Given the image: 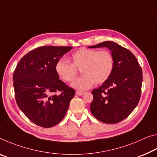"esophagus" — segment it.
Here are the masks:
<instances>
[{
	"label": "esophagus",
	"mask_w": 157,
	"mask_h": 157,
	"mask_svg": "<svg viewBox=\"0 0 157 157\" xmlns=\"http://www.w3.org/2000/svg\"><path fill=\"white\" fill-rule=\"evenodd\" d=\"M84 94V91H76V94L78 96H82V95H83Z\"/></svg>",
	"instance_id": "obj_1"
}]
</instances>
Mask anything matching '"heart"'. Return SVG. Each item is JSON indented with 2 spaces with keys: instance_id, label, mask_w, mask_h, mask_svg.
Wrapping results in <instances>:
<instances>
[{
  "instance_id": "1",
  "label": "heart",
  "mask_w": 157,
  "mask_h": 157,
  "mask_svg": "<svg viewBox=\"0 0 157 157\" xmlns=\"http://www.w3.org/2000/svg\"><path fill=\"white\" fill-rule=\"evenodd\" d=\"M71 63L64 59L56 62L55 70L64 82H71L75 78L79 70L82 75L75 80L72 86L78 90H86L94 85L100 84L110 78L114 69V58L110 52L97 51L81 48L71 55Z\"/></svg>"
}]
</instances>
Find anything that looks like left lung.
Here are the masks:
<instances>
[{"instance_id":"obj_1","label":"left lung","mask_w":157,"mask_h":157,"mask_svg":"<svg viewBox=\"0 0 157 157\" xmlns=\"http://www.w3.org/2000/svg\"><path fill=\"white\" fill-rule=\"evenodd\" d=\"M107 47L114 58V69L110 78L92 91L90 105L93 115L102 122L115 124L132 113L140 98L143 72L136 56L128 49L112 41L89 48Z\"/></svg>"}]
</instances>
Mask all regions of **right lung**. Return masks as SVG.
<instances>
[{
	"label": "right lung",
	"mask_w": 157,
	"mask_h": 157,
	"mask_svg": "<svg viewBox=\"0 0 157 157\" xmlns=\"http://www.w3.org/2000/svg\"><path fill=\"white\" fill-rule=\"evenodd\" d=\"M72 47L43 46L22 57L13 74L17 105L34 124L50 128L63 119L73 89L59 79L56 62L71 50ZM61 91L59 95L55 93Z\"/></svg>",
	"instance_id": "right-lung-1"
}]
</instances>
